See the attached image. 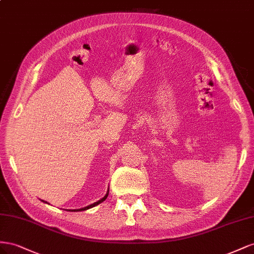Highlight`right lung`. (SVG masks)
Here are the masks:
<instances>
[{
    "instance_id": "obj_1",
    "label": "right lung",
    "mask_w": 254,
    "mask_h": 254,
    "mask_svg": "<svg viewBox=\"0 0 254 254\" xmlns=\"http://www.w3.org/2000/svg\"><path fill=\"white\" fill-rule=\"evenodd\" d=\"M108 191L110 190H107V192H106V194L104 195V197L102 198V199H100L99 201H97V202H95V203H92V204H90V205H88V206H85V207H82V208H77V209H69V211H71V212H81V211H86V209H89V208H91V207H93V206H96V205H98V204H100L101 202H103L106 198H107V195H108ZM45 202V201H43ZM47 203V202H46Z\"/></svg>"
}]
</instances>
